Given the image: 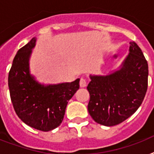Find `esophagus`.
<instances>
[{
	"label": "esophagus",
	"instance_id": "esophagus-1",
	"mask_svg": "<svg viewBox=\"0 0 154 154\" xmlns=\"http://www.w3.org/2000/svg\"><path fill=\"white\" fill-rule=\"evenodd\" d=\"M87 85V81L86 79H85V78H81V80H80V86L82 87V88H84V87H85Z\"/></svg>",
	"mask_w": 154,
	"mask_h": 154
}]
</instances>
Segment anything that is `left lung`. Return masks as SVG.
<instances>
[{
  "label": "left lung",
  "mask_w": 154,
  "mask_h": 154,
  "mask_svg": "<svg viewBox=\"0 0 154 154\" xmlns=\"http://www.w3.org/2000/svg\"><path fill=\"white\" fill-rule=\"evenodd\" d=\"M148 63L141 49L130 42L129 54L122 68L107 76H90L88 110L98 124L113 126L140 107L148 88Z\"/></svg>",
  "instance_id": "8db88e82"
}]
</instances>
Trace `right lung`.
<instances>
[{
	"label": "right lung",
	"instance_id": "add662e5",
	"mask_svg": "<svg viewBox=\"0 0 154 154\" xmlns=\"http://www.w3.org/2000/svg\"><path fill=\"white\" fill-rule=\"evenodd\" d=\"M36 38L20 48L8 72V88L16 113L29 126L50 131L62 122L68 101L79 89L80 79L44 86L29 74V58Z\"/></svg>",
	"mask_w": 154,
	"mask_h": 154
}]
</instances>
